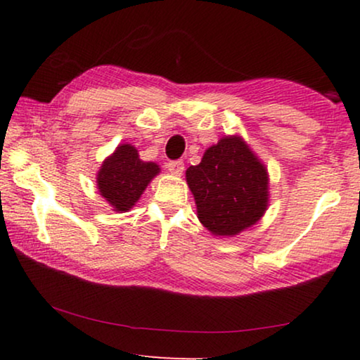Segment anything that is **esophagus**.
<instances>
[{
    "label": "esophagus",
    "mask_w": 360,
    "mask_h": 360,
    "mask_svg": "<svg viewBox=\"0 0 360 360\" xmlns=\"http://www.w3.org/2000/svg\"><path fill=\"white\" fill-rule=\"evenodd\" d=\"M167 170H169L172 175L179 176V175L184 174L185 165H184V162H181V160H172V162H169V164H167Z\"/></svg>",
    "instance_id": "34e87169"
}]
</instances>
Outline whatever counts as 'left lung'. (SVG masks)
<instances>
[{"label": "left lung", "instance_id": "left-lung-1", "mask_svg": "<svg viewBox=\"0 0 360 360\" xmlns=\"http://www.w3.org/2000/svg\"><path fill=\"white\" fill-rule=\"evenodd\" d=\"M200 223L214 236H236L262 218L269 205L265 165L239 136H226L186 169Z\"/></svg>", "mask_w": 360, "mask_h": 360}]
</instances>
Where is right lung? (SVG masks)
Instances as JSON below:
<instances>
[{"label":"right lung","mask_w":360,"mask_h":360,"mask_svg":"<svg viewBox=\"0 0 360 360\" xmlns=\"http://www.w3.org/2000/svg\"><path fill=\"white\" fill-rule=\"evenodd\" d=\"M159 172V165L154 162L139 159L134 146L121 144L101 164L96 175L98 190L115 211L124 213L136 205Z\"/></svg>","instance_id":"obj_1"}]
</instances>
